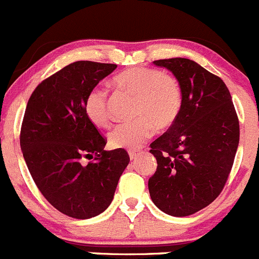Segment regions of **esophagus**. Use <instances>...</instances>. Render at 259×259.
Returning a JSON list of instances; mask_svg holds the SVG:
<instances>
[{
	"label": "esophagus",
	"mask_w": 259,
	"mask_h": 259,
	"mask_svg": "<svg viewBox=\"0 0 259 259\" xmlns=\"http://www.w3.org/2000/svg\"><path fill=\"white\" fill-rule=\"evenodd\" d=\"M140 155H141L140 151H130V158H131V160H136V158H137Z\"/></svg>",
	"instance_id": "esophagus-1"
}]
</instances>
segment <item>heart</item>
Masks as SVG:
<instances>
[{"mask_svg":"<svg viewBox=\"0 0 259 259\" xmlns=\"http://www.w3.org/2000/svg\"><path fill=\"white\" fill-rule=\"evenodd\" d=\"M113 85L136 96L135 118L119 123L109 132L114 148L137 150L157 128L170 127L178 119L183 106V92L176 78L152 68H131L113 76ZM84 113L91 123L106 127L109 123L108 93L94 87L84 99Z\"/></svg>","mask_w":259,"mask_h":259,"instance_id":"heart-1","label":"heart"}]
</instances>
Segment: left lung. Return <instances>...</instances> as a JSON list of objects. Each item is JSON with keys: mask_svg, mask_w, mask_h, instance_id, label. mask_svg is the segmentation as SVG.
<instances>
[{"mask_svg": "<svg viewBox=\"0 0 259 259\" xmlns=\"http://www.w3.org/2000/svg\"><path fill=\"white\" fill-rule=\"evenodd\" d=\"M183 92L178 119L151 143L157 168L148 180L153 204L172 217L201 210L222 193L239 143V121L219 76L185 58L156 60Z\"/></svg>", "mask_w": 259, "mask_h": 259, "instance_id": "1", "label": "left lung"}]
</instances>
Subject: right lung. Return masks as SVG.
<instances>
[{
  "mask_svg": "<svg viewBox=\"0 0 259 259\" xmlns=\"http://www.w3.org/2000/svg\"><path fill=\"white\" fill-rule=\"evenodd\" d=\"M116 68L84 60L69 64L36 87L25 111L20 145L27 168L44 198L75 219L108 208L130 162L123 148L104 150L106 138L84 113L88 92Z\"/></svg>",
  "mask_w": 259,
  "mask_h": 259,
  "instance_id": "right-lung-1",
  "label": "right lung"
}]
</instances>
